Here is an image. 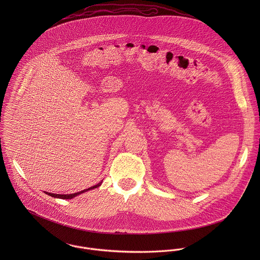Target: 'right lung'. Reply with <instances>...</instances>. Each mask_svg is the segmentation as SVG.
<instances>
[{
	"label": "right lung",
	"instance_id": "add662e5",
	"mask_svg": "<svg viewBox=\"0 0 260 260\" xmlns=\"http://www.w3.org/2000/svg\"><path fill=\"white\" fill-rule=\"evenodd\" d=\"M102 182H103V180H102L101 182H99L98 184H96V185L91 186V187L88 188V189H84V190H82V191H80V192H76V193H72V194H55V193H49V192H46V191H45V193L48 194V195H50V196H52V197H54V198L72 199V198L76 197L77 195H80V194H82V193H84V192H86V191H89V190H91V189H94V188H97V187L101 186Z\"/></svg>",
	"mask_w": 260,
	"mask_h": 260
}]
</instances>
